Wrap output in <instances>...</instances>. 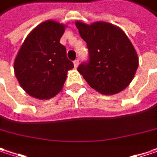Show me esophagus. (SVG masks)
Wrapping results in <instances>:
<instances>
[{
    "instance_id": "34e87169",
    "label": "esophagus",
    "mask_w": 157,
    "mask_h": 157,
    "mask_svg": "<svg viewBox=\"0 0 157 157\" xmlns=\"http://www.w3.org/2000/svg\"><path fill=\"white\" fill-rule=\"evenodd\" d=\"M73 63H74V67L75 68H77L78 66V63H79V60L78 59H76L74 62H73Z\"/></svg>"
}]
</instances>
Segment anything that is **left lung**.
Listing matches in <instances>:
<instances>
[{
	"label": "left lung",
	"instance_id": "obj_1",
	"mask_svg": "<svg viewBox=\"0 0 157 157\" xmlns=\"http://www.w3.org/2000/svg\"><path fill=\"white\" fill-rule=\"evenodd\" d=\"M86 43L88 60L78 67L88 85L104 95H114L127 87L139 67V59L125 33L106 22L92 25L77 21Z\"/></svg>",
	"mask_w": 157,
	"mask_h": 157
}]
</instances>
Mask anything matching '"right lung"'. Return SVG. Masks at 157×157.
Listing matches in <instances>:
<instances>
[{
	"label": "right lung",
	"instance_id": "right-lung-1",
	"mask_svg": "<svg viewBox=\"0 0 157 157\" xmlns=\"http://www.w3.org/2000/svg\"><path fill=\"white\" fill-rule=\"evenodd\" d=\"M65 27L52 20L35 28L25 39L14 62L23 89L33 97L48 99L61 91L74 64L60 43Z\"/></svg>",
	"mask_w": 157,
	"mask_h": 157
}]
</instances>
